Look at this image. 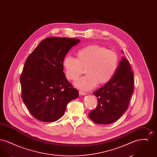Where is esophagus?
<instances>
[{
  "label": "esophagus",
  "mask_w": 157,
  "mask_h": 157,
  "mask_svg": "<svg viewBox=\"0 0 157 157\" xmlns=\"http://www.w3.org/2000/svg\"><path fill=\"white\" fill-rule=\"evenodd\" d=\"M79 95H86V93L85 92L83 91V90H79Z\"/></svg>",
  "instance_id": "1"
}]
</instances>
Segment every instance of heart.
Instances as JSON below:
<instances>
[{
    "instance_id": "1",
    "label": "heart",
    "mask_w": 157,
    "mask_h": 157,
    "mask_svg": "<svg viewBox=\"0 0 157 157\" xmlns=\"http://www.w3.org/2000/svg\"><path fill=\"white\" fill-rule=\"evenodd\" d=\"M67 79L75 81L86 68V75L79 78L75 86L84 90L95 88L98 84L106 83L112 79L118 66L117 53L98 45H89L78 51L77 58L67 55L63 59Z\"/></svg>"
}]
</instances>
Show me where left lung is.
I'll return each instance as SVG.
<instances>
[{
    "label": "left lung",
    "mask_w": 157,
    "mask_h": 157,
    "mask_svg": "<svg viewBox=\"0 0 157 157\" xmlns=\"http://www.w3.org/2000/svg\"><path fill=\"white\" fill-rule=\"evenodd\" d=\"M134 81L129 61L123 56L112 79L93 93L98 104L89 113L90 119L98 124H109L118 120L128 109Z\"/></svg>",
    "instance_id": "8db88e82"
}]
</instances>
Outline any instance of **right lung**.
Returning a JSON list of instances; mask_svg holds the SVG:
<instances>
[{
	"instance_id": "add662e5",
	"label": "right lung",
	"mask_w": 157,
	"mask_h": 157,
	"mask_svg": "<svg viewBox=\"0 0 157 157\" xmlns=\"http://www.w3.org/2000/svg\"><path fill=\"white\" fill-rule=\"evenodd\" d=\"M81 40L67 37L44 39L28 57L20 78L22 98L37 120L50 122L62 117L67 105L79 97L63 71L65 56Z\"/></svg>"
}]
</instances>
